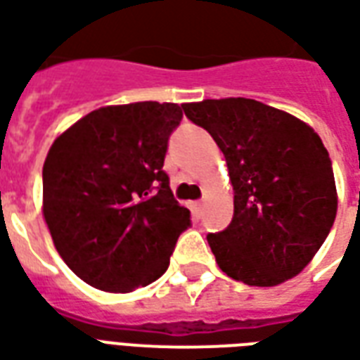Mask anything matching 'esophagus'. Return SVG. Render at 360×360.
<instances>
[{
	"instance_id": "1",
	"label": "esophagus",
	"mask_w": 360,
	"mask_h": 360,
	"mask_svg": "<svg viewBox=\"0 0 360 360\" xmlns=\"http://www.w3.org/2000/svg\"><path fill=\"white\" fill-rule=\"evenodd\" d=\"M191 210H193L194 214L198 215V217H200L202 214H204V202H193V204H191Z\"/></svg>"
}]
</instances>
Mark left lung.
<instances>
[{
    "label": "left lung",
    "mask_w": 360,
    "mask_h": 360,
    "mask_svg": "<svg viewBox=\"0 0 360 360\" xmlns=\"http://www.w3.org/2000/svg\"><path fill=\"white\" fill-rule=\"evenodd\" d=\"M219 146L234 191V215L207 234L219 269L248 286L300 275L326 240L338 212L328 150L292 114L244 97L185 103Z\"/></svg>",
    "instance_id": "left-lung-1"
}]
</instances>
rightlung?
<instances>
[{
	"label": "right lung",
	"instance_id": "obj_1",
	"mask_svg": "<svg viewBox=\"0 0 360 360\" xmlns=\"http://www.w3.org/2000/svg\"><path fill=\"white\" fill-rule=\"evenodd\" d=\"M181 118L177 103L101 106L53 141L41 212L58 255L93 288L129 294L166 273L191 225L162 169Z\"/></svg>",
	"mask_w": 360,
	"mask_h": 360
}]
</instances>
